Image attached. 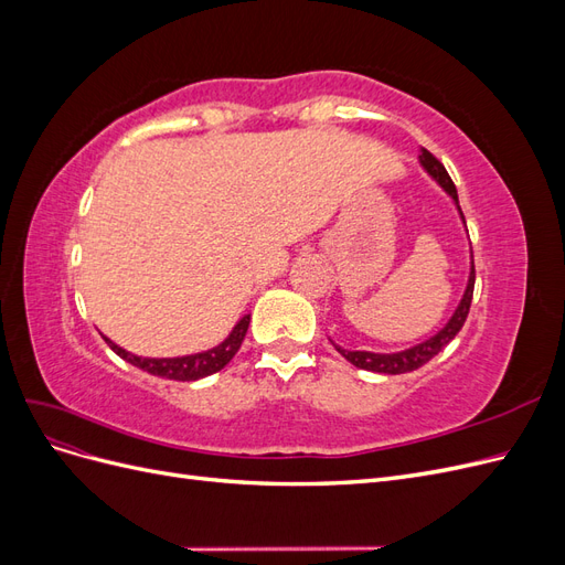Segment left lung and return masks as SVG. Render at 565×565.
Returning <instances> with one entry per match:
<instances>
[{"instance_id":"1","label":"left lung","mask_w":565,"mask_h":565,"mask_svg":"<svg viewBox=\"0 0 565 565\" xmlns=\"http://www.w3.org/2000/svg\"><path fill=\"white\" fill-rule=\"evenodd\" d=\"M419 162L422 167L429 172L443 188H446V193L457 202V188L450 179V174L446 172V167L440 164L438 158H434L429 150L422 148V156H419ZM459 210V204H457ZM461 214V210H459ZM461 221H465V214H461ZM473 282H476V268H473V262H471V273H469V282H467V292L465 297H461L459 306L455 316L448 320L446 328H443L438 334H434L431 339L422 341V344L413 347V349H405V351H398V353H370V351H347L334 344V349L347 358L349 363H353L355 367L361 370H370V372H382V374H403V372H413L422 365H426L431 361L434 355H438L443 349H446L450 341L457 337V332L461 330V324H465L467 316H469V309H471V297H473Z\"/></svg>"}]
</instances>
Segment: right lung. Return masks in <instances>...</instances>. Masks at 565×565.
Returning a JSON list of instances; mask_svg holds the SVG:
<instances>
[{
  "instance_id": "1",
  "label": "right lung",
  "mask_w": 565,
  "mask_h": 565,
  "mask_svg": "<svg viewBox=\"0 0 565 565\" xmlns=\"http://www.w3.org/2000/svg\"><path fill=\"white\" fill-rule=\"evenodd\" d=\"M247 328H249V316H245L241 322H237L233 332L226 337V341H221L218 347H214L210 351H202V353H193V355H181V358H141V355H134V353H127L125 349H119L108 337H106V341L119 358H125L127 363L141 367L143 372L156 374V377H162V380L195 382V380L207 377V374L224 370L231 363V358L243 344Z\"/></svg>"
}]
</instances>
